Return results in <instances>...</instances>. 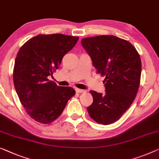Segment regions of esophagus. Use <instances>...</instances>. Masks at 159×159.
<instances>
[{
	"instance_id": "34e87169",
	"label": "esophagus",
	"mask_w": 159,
	"mask_h": 159,
	"mask_svg": "<svg viewBox=\"0 0 159 159\" xmlns=\"http://www.w3.org/2000/svg\"><path fill=\"white\" fill-rule=\"evenodd\" d=\"M75 91L77 92V93H84V90H83V89H75Z\"/></svg>"
}]
</instances>
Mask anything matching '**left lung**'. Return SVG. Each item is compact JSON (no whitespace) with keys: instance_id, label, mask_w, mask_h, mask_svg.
<instances>
[{"instance_id":"1","label":"left lung","mask_w":159,"mask_h":159,"mask_svg":"<svg viewBox=\"0 0 159 159\" xmlns=\"http://www.w3.org/2000/svg\"><path fill=\"white\" fill-rule=\"evenodd\" d=\"M81 44L97 73L105 76L106 93L90 91L93 101L87 111L98 124H113L136 98L141 73L140 56L131 43L114 35L85 38Z\"/></svg>"}]
</instances>
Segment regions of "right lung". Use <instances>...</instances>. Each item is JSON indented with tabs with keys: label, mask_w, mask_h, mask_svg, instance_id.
<instances>
[{
	"label": "right lung",
	"mask_w": 159,
	"mask_h": 159,
	"mask_svg": "<svg viewBox=\"0 0 159 159\" xmlns=\"http://www.w3.org/2000/svg\"><path fill=\"white\" fill-rule=\"evenodd\" d=\"M79 39L64 34L38 35L19 50L13 69L14 86L21 104L36 121H53L75 95L72 87L58 86L48 78Z\"/></svg>",
	"instance_id": "right-lung-1"
}]
</instances>
